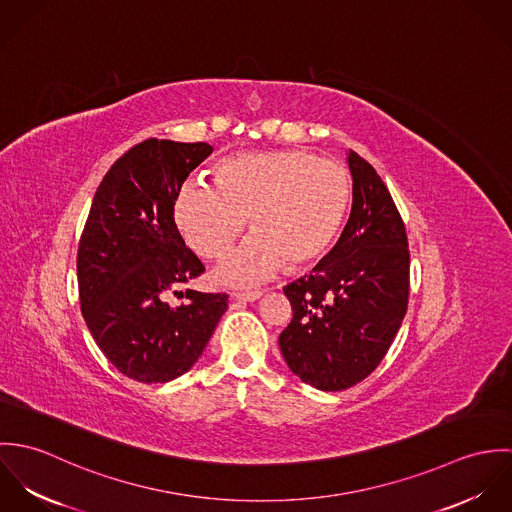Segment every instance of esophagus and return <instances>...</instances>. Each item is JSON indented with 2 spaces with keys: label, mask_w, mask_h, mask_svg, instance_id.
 Listing matches in <instances>:
<instances>
[{
  "label": "esophagus",
  "mask_w": 512,
  "mask_h": 512,
  "mask_svg": "<svg viewBox=\"0 0 512 512\" xmlns=\"http://www.w3.org/2000/svg\"><path fill=\"white\" fill-rule=\"evenodd\" d=\"M260 295H262V290H256V292L232 293V297H234V299H238V301H254V299H258Z\"/></svg>",
  "instance_id": "1"
}]
</instances>
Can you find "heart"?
Here are the masks:
<instances>
[{
  "instance_id": "b5f03b06",
  "label": "heart",
  "mask_w": 512,
  "mask_h": 512,
  "mask_svg": "<svg viewBox=\"0 0 512 512\" xmlns=\"http://www.w3.org/2000/svg\"><path fill=\"white\" fill-rule=\"evenodd\" d=\"M215 187L185 183L175 219L203 258H220L246 224L252 234L220 264V282L244 286L282 264L297 270L327 252L349 203L347 171L303 149L234 153L213 169Z\"/></svg>"
}]
</instances>
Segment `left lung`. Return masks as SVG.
Here are the masks:
<instances>
[{"label":"left lung","instance_id":"8db88e82","mask_svg":"<svg viewBox=\"0 0 512 512\" xmlns=\"http://www.w3.org/2000/svg\"><path fill=\"white\" fill-rule=\"evenodd\" d=\"M353 209L333 252L284 288L292 321L280 349L303 382L337 392L382 363L408 309L406 226L376 169L349 151Z\"/></svg>","mask_w":512,"mask_h":512}]
</instances>
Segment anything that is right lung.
Returning a JSON list of instances; mask_svg holds the SVG:
<instances>
[{"instance_id":"obj_1","label":"right lung","mask_w":512,"mask_h":512,"mask_svg":"<svg viewBox=\"0 0 512 512\" xmlns=\"http://www.w3.org/2000/svg\"><path fill=\"white\" fill-rule=\"evenodd\" d=\"M211 151L155 138L130 147L100 181L80 234L84 321L104 357L138 382L185 374L228 307V293L185 290L205 266L175 222L181 185ZM171 294L182 301L169 304Z\"/></svg>"}]
</instances>
